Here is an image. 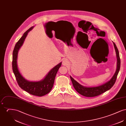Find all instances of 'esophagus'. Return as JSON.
<instances>
[{
  "label": "esophagus",
  "instance_id": "1",
  "mask_svg": "<svg viewBox=\"0 0 126 126\" xmlns=\"http://www.w3.org/2000/svg\"><path fill=\"white\" fill-rule=\"evenodd\" d=\"M67 61L66 60H63V62H62V64L64 66H66V65H67Z\"/></svg>",
  "mask_w": 126,
  "mask_h": 126
}]
</instances>
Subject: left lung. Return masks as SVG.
Segmentation results:
<instances>
[{
	"label": "left lung",
	"mask_w": 126,
	"mask_h": 126,
	"mask_svg": "<svg viewBox=\"0 0 126 126\" xmlns=\"http://www.w3.org/2000/svg\"><path fill=\"white\" fill-rule=\"evenodd\" d=\"M113 44L117 58V67L116 72L113 77L110 79V81L102 85L94 87H86L80 85L76 80H75L72 78L71 77H70L74 87L79 94L85 97H95L98 96L104 93L106 91L110 90L113 86L116 81V79L120 71V60L119 50L114 42H113Z\"/></svg>",
	"instance_id": "8db88e82"
}]
</instances>
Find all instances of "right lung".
<instances>
[{"instance_id": "right-lung-1", "label": "right lung", "mask_w": 126, "mask_h": 126, "mask_svg": "<svg viewBox=\"0 0 126 126\" xmlns=\"http://www.w3.org/2000/svg\"><path fill=\"white\" fill-rule=\"evenodd\" d=\"M31 27L26 31L22 37L16 43L13 52L12 69L19 86L25 91L31 94L38 96H42L48 94L52 89L56 74L61 63L55 66L48 73V75L42 81L39 82H30L25 80L21 75L18 70L17 65V58L18 51L23 45L28 32L33 28Z\"/></svg>"}]
</instances>
